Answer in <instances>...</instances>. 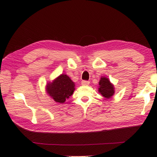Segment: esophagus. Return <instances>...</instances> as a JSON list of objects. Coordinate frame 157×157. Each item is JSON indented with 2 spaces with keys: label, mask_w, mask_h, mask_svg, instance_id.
I'll return each instance as SVG.
<instances>
[{
  "label": "esophagus",
  "mask_w": 157,
  "mask_h": 157,
  "mask_svg": "<svg viewBox=\"0 0 157 157\" xmlns=\"http://www.w3.org/2000/svg\"><path fill=\"white\" fill-rule=\"evenodd\" d=\"M89 84L90 82L89 81H86V80L82 81V84L83 85V86H89Z\"/></svg>",
  "instance_id": "1"
}]
</instances>
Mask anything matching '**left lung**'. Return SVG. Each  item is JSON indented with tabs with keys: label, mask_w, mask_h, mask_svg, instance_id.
<instances>
[{
	"label": "left lung",
	"mask_w": 157,
	"mask_h": 157,
	"mask_svg": "<svg viewBox=\"0 0 157 157\" xmlns=\"http://www.w3.org/2000/svg\"><path fill=\"white\" fill-rule=\"evenodd\" d=\"M99 89L98 91L103 97L106 98H111L115 93L113 85L111 83L109 79L105 77H102L99 82Z\"/></svg>",
	"instance_id": "8db88e82"
}]
</instances>
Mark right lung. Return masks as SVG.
Wrapping results in <instances>:
<instances>
[{
	"mask_svg": "<svg viewBox=\"0 0 157 157\" xmlns=\"http://www.w3.org/2000/svg\"><path fill=\"white\" fill-rule=\"evenodd\" d=\"M75 83L65 74H62L46 84V91L56 102H65L75 91Z\"/></svg>",
	"mask_w": 157,
	"mask_h": 157,
	"instance_id": "right-lung-1",
	"label": "right lung"
}]
</instances>
